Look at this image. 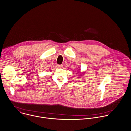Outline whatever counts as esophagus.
I'll use <instances>...</instances> for the list:
<instances>
[{"label":"esophagus","mask_w":131,"mask_h":131,"mask_svg":"<svg viewBox=\"0 0 131 131\" xmlns=\"http://www.w3.org/2000/svg\"><path fill=\"white\" fill-rule=\"evenodd\" d=\"M59 67L60 68H63V65H59Z\"/></svg>","instance_id":"34e87169"}]
</instances>
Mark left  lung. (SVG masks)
Segmentation results:
<instances>
[{
    "label": "left lung",
    "mask_w": 131,
    "mask_h": 131,
    "mask_svg": "<svg viewBox=\"0 0 131 131\" xmlns=\"http://www.w3.org/2000/svg\"><path fill=\"white\" fill-rule=\"evenodd\" d=\"M82 74H84V72H80V75H82Z\"/></svg>",
    "instance_id": "obj_1"
}]
</instances>
